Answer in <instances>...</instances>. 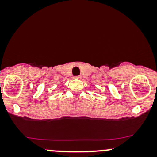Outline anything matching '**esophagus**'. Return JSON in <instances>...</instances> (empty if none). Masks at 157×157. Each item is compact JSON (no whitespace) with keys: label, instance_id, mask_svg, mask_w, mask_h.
<instances>
[{"label":"esophagus","instance_id":"34e87169","mask_svg":"<svg viewBox=\"0 0 157 157\" xmlns=\"http://www.w3.org/2000/svg\"><path fill=\"white\" fill-rule=\"evenodd\" d=\"M74 78H77V79H80V78H81V77H80V76H76V77H74Z\"/></svg>","mask_w":157,"mask_h":157}]
</instances>
